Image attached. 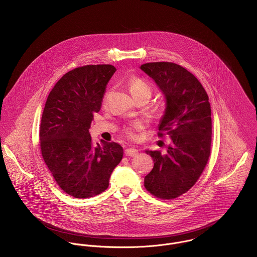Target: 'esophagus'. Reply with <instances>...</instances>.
Segmentation results:
<instances>
[{"instance_id":"1","label":"esophagus","mask_w":257,"mask_h":257,"mask_svg":"<svg viewBox=\"0 0 257 257\" xmlns=\"http://www.w3.org/2000/svg\"><path fill=\"white\" fill-rule=\"evenodd\" d=\"M138 153H139V150L138 149H136V148H133V147H130V148H126L125 150H124V154L126 155V156H136V155H138Z\"/></svg>"}]
</instances>
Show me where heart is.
I'll return each instance as SVG.
<instances>
[{"label":"heart","mask_w":257,"mask_h":257,"mask_svg":"<svg viewBox=\"0 0 257 257\" xmlns=\"http://www.w3.org/2000/svg\"><path fill=\"white\" fill-rule=\"evenodd\" d=\"M128 89L134 98H138L141 96L150 97V94H151V88L147 85L146 82H144L143 80H141L139 78H133L130 81ZM142 128H143V124L141 122H135L132 125L124 128V134L128 139L135 140L137 138L136 132L141 131Z\"/></svg>","instance_id":"obj_1"}]
</instances>
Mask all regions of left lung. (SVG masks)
I'll return each instance as SVG.
<instances>
[{
  "instance_id": "left-lung-1",
  "label": "left lung",
  "mask_w": 257,
  "mask_h": 257,
  "mask_svg": "<svg viewBox=\"0 0 257 257\" xmlns=\"http://www.w3.org/2000/svg\"><path fill=\"white\" fill-rule=\"evenodd\" d=\"M141 69L154 80L165 97L158 136L166 133L171 139L164 154L147 150L154 166L145 177V187L157 198L175 199L197 182L211 154L209 97L199 80L178 64L150 62Z\"/></svg>"
}]
</instances>
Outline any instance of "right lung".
Returning <instances> with one entry per match:
<instances>
[{
	"label": "right lung",
	"instance_id": "1",
	"mask_svg": "<svg viewBox=\"0 0 257 257\" xmlns=\"http://www.w3.org/2000/svg\"><path fill=\"white\" fill-rule=\"evenodd\" d=\"M115 68L85 65L61 77L49 93L41 116L42 158L56 183L74 198L101 194L120 162L123 149L116 143H92L89 128L101 106Z\"/></svg>",
	"mask_w": 257,
	"mask_h": 257
}]
</instances>
